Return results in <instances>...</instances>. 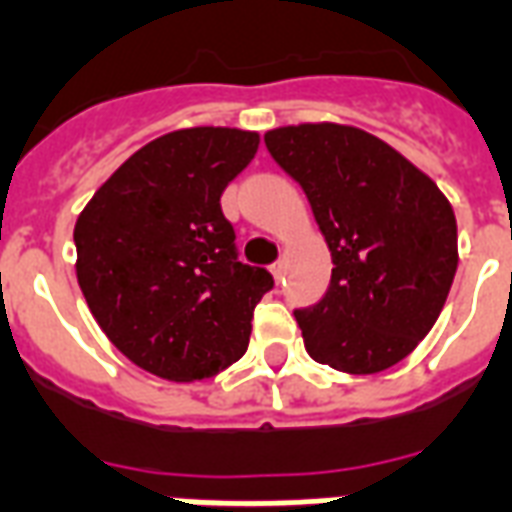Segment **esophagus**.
Here are the masks:
<instances>
[{"label": "esophagus", "mask_w": 512, "mask_h": 512, "mask_svg": "<svg viewBox=\"0 0 512 512\" xmlns=\"http://www.w3.org/2000/svg\"><path fill=\"white\" fill-rule=\"evenodd\" d=\"M271 273H273V279L279 282V279L284 276V260H276V263L271 265Z\"/></svg>", "instance_id": "1"}]
</instances>
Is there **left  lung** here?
Here are the masks:
<instances>
[{
	"label": "left lung",
	"instance_id": "1",
	"mask_svg": "<svg viewBox=\"0 0 512 512\" xmlns=\"http://www.w3.org/2000/svg\"><path fill=\"white\" fill-rule=\"evenodd\" d=\"M306 193L333 255L319 303L295 308L311 360L378 373L438 322L454 282L456 217L438 185L378 136L335 123L265 134Z\"/></svg>",
	"mask_w": 512,
	"mask_h": 512
}]
</instances>
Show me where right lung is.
Listing matches in <instances>:
<instances>
[{
	"instance_id": "add662e5",
	"label": "right lung",
	"mask_w": 512,
	"mask_h": 512,
	"mask_svg": "<svg viewBox=\"0 0 512 512\" xmlns=\"http://www.w3.org/2000/svg\"><path fill=\"white\" fill-rule=\"evenodd\" d=\"M260 136L185 128L144 144L74 225L77 282L128 360L169 381H201L244 357L273 276L239 260L222 190Z\"/></svg>"
}]
</instances>
